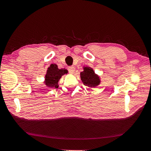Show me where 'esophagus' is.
Returning <instances> with one entry per match:
<instances>
[{
    "mask_svg": "<svg viewBox=\"0 0 151 151\" xmlns=\"http://www.w3.org/2000/svg\"><path fill=\"white\" fill-rule=\"evenodd\" d=\"M68 70L70 74H73V73H74L75 71V67L74 65L69 66L68 67Z\"/></svg>",
    "mask_w": 151,
    "mask_h": 151,
    "instance_id": "1",
    "label": "esophagus"
}]
</instances>
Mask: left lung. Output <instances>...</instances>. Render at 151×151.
Wrapping results in <instances>:
<instances>
[{
    "instance_id": "left-lung-1",
    "label": "left lung",
    "mask_w": 151,
    "mask_h": 151,
    "mask_svg": "<svg viewBox=\"0 0 151 151\" xmlns=\"http://www.w3.org/2000/svg\"><path fill=\"white\" fill-rule=\"evenodd\" d=\"M81 79L85 86L90 88H94L100 83L99 77L94 74L92 68L88 67H84V71L81 72Z\"/></svg>"
}]
</instances>
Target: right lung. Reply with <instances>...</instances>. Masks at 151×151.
Instances as JSON below:
<instances>
[{"mask_svg": "<svg viewBox=\"0 0 151 151\" xmlns=\"http://www.w3.org/2000/svg\"><path fill=\"white\" fill-rule=\"evenodd\" d=\"M67 72L68 71L65 68L59 69L56 64H51L48 68L47 74L45 76V84L50 88H57L58 81L63 75L67 74Z\"/></svg>", "mask_w": 151, "mask_h": 151, "instance_id": "1", "label": "right lung"}]
</instances>
